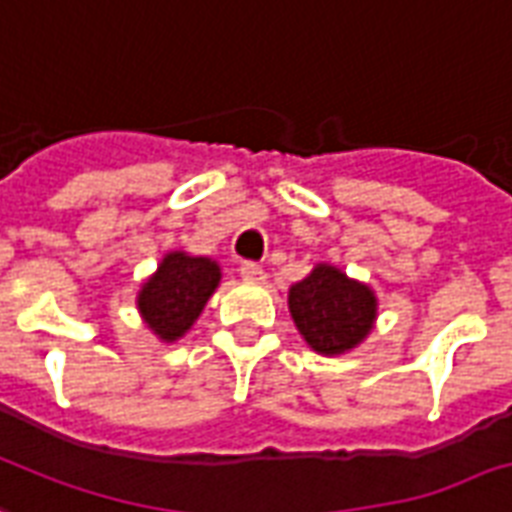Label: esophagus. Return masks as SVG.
<instances>
[{
  "mask_svg": "<svg viewBox=\"0 0 512 512\" xmlns=\"http://www.w3.org/2000/svg\"><path fill=\"white\" fill-rule=\"evenodd\" d=\"M241 276L247 279V282H265V271H263V265H257V263H244L239 268Z\"/></svg>",
  "mask_w": 512,
  "mask_h": 512,
  "instance_id": "1",
  "label": "esophagus"
}]
</instances>
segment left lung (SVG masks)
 <instances>
[{"label":"left lung","instance_id":"obj_1","mask_svg":"<svg viewBox=\"0 0 512 512\" xmlns=\"http://www.w3.org/2000/svg\"><path fill=\"white\" fill-rule=\"evenodd\" d=\"M287 306L308 349L322 357L357 349L378 319L376 292L330 263H317L306 279L292 284Z\"/></svg>","mask_w":512,"mask_h":512}]
</instances>
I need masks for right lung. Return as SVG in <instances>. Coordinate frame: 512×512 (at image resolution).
<instances>
[{"label": "right lung", "instance_id": "obj_1", "mask_svg": "<svg viewBox=\"0 0 512 512\" xmlns=\"http://www.w3.org/2000/svg\"><path fill=\"white\" fill-rule=\"evenodd\" d=\"M222 282L214 257L171 249L136 292V311L158 341L177 343L201 317Z\"/></svg>", "mask_w": 512, "mask_h": 512}]
</instances>
